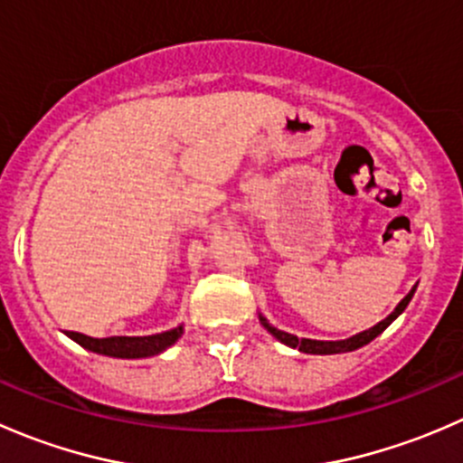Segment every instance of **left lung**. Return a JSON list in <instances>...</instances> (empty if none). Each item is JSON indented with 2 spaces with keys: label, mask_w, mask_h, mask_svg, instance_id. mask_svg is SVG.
<instances>
[{
  "label": "left lung",
  "mask_w": 463,
  "mask_h": 463,
  "mask_svg": "<svg viewBox=\"0 0 463 463\" xmlns=\"http://www.w3.org/2000/svg\"><path fill=\"white\" fill-rule=\"evenodd\" d=\"M414 291H417V287H412V291H410L408 296H405L403 300H401L399 305H396V309L392 311V314L387 316L385 320H381V322H378V325L372 326V329L361 331V334L352 335V338H347V340H311V338H298V335L287 334V331L275 329L273 325H269V320H266L264 316H260V322L266 326V329L270 331V334L275 335V338L279 340V343L288 345V347H293V349H300V352H305V354H343V352H354V349H358V347H363V345L372 343V340H374L376 335H381L383 331H385L387 326L392 325V322L399 318V316L405 311V307L410 305V300H412Z\"/></svg>",
  "instance_id": "left-lung-1"
}]
</instances>
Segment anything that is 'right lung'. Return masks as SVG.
I'll return each mask as SVG.
<instances>
[{
  "label": "right lung",
  "mask_w": 463,
  "mask_h": 463,
  "mask_svg": "<svg viewBox=\"0 0 463 463\" xmlns=\"http://www.w3.org/2000/svg\"><path fill=\"white\" fill-rule=\"evenodd\" d=\"M184 334V326L176 329L163 331V334L154 335H111V338H91V335L78 334V331H69V338L76 340L80 347L89 352L102 354V356L111 358H147L156 356V354L165 352L167 347L176 343Z\"/></svg>",
  "instance_id": "add662e5"
}]
</instances>
